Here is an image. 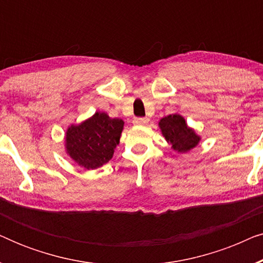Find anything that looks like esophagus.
<instances>
[{"label": "esophagus", "instance_id": "esophagus-1", "mask_svg": "<svg viewBox=\"0 0 263 263\" xmlns=\"http://www.w3.org/2000/svg\"><path fill=\"white\" fill-rule=\"evenodd\" d=\"M133 123L138 124V125L147 124V123H148V118H146V117H136V118H134V121H133Z\"/></svg>", "mask_w": 263, "mask_h": 263}]
</instances>
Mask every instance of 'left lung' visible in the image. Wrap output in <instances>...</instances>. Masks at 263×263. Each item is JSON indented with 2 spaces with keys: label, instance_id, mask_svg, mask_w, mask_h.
<instances>
[{
  "label": "left lung",
  "instance_id": "8db88e82",
  "mask_svg": "<svg viewBox=\"0 0 263 263\" xmlns=\"http://www.w3.org/2000/svg\"><path fill=\"white\" fill-rule=\"evenodd\" d=\"M159 125L165 139L171 143L172 148L178 152H188L200 141L199 136L188 128L184 118L177 114L161 118Z\"/></svg>",
  "mask_w": 263,
  "mask_h": 263
}]
</instances>
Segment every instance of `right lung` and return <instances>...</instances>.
I'll list each match as a JSON object with an SVG mask.
<instances>
[{
	"label": "right lung",
	"mask_w": 263,
	"mask_h": 263,
	"mask_svg": "<svg viewBox=\"0 0 263 263\" xmlns=\"http://www.w3.org/2000/svg\"><path fill=\"white\" fill-rule=\"evenodd\" d=\"M123 124L120 118H110L105 112H96L80 125L68 128V153L79 165L88 170L102 166L112 158Z\"/></svg>",
	"instance_id": "right-lung-1"
}]
</instances>
